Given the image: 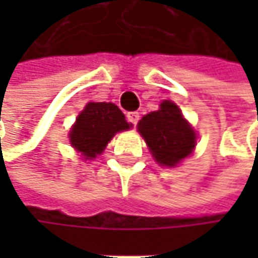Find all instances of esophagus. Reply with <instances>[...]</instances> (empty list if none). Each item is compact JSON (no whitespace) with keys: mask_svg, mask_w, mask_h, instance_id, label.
Wrapping results in <instances>:
<instances>
[{"mask_svg":"<svg viewBox=\"0 0 258 258\" xmlns=\"http://www.w3.org/2000/svg\"><path fill=\"white\" fill-rule=\"evenodd\" d=\"M139 118H140V116H139V112H128V113H127V119H128V122L134 124V125L139 122Z\"/></svg>","mask_w":258,"mask_h":258,"instance_id":"1","label":"esophagus"}]
</instances>
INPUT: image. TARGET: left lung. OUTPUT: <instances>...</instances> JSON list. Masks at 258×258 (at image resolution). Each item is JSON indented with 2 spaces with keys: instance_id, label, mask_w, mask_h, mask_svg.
<instances>
[{
  "instance_id": "8db88e82",
  "label": "left lung",
  "mask_w": 258,
  "mask_h": 258,
  "mask_svg": "<svg viewBox=\"0 0 258 258\" xmlns=\"http://www.w3.org/2000/svg\"><path fill=\"white\" fill-rule=\"evenodd\" d=\"M139 131L161 166H176L196 146L194 130L183 119L179 107L169 100L163 101L158 110L142 118Z\"/></svg>"
}]
</instances>
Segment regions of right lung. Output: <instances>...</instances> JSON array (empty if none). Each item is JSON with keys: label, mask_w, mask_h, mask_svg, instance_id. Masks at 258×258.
<instances>
[{"label": "right lung", "mask_w": 258, "mask_h": 258, "mask_svg": "<svg viewBox=\"0 0 258 258\" xmlns=\"http://www.w3.org/2000/svg\"><path fill=\"white\" fill-rule=\"evenodd\" d=\"M128 128L124 113L113 103H88L70 131V142L91 160L103 152L115 133Z\"/></svg>", "instance_id": "obj_1"}]
</instances>
